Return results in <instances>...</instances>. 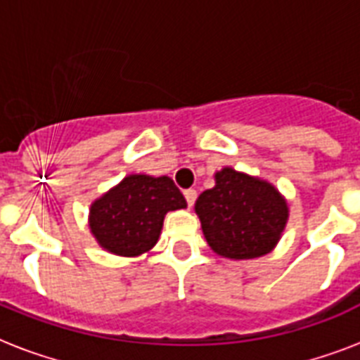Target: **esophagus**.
<instances>
[{"label":"esophagus","instance_id":"1","mask_svg":"<svg viewBox=\"0 0 360 360\" xmlns=\"http://www.w3.org/2000/svg\"><path fill=\"white\" fill-rule=\"evenodd\" d=\"M183 194H185V200H186V205H188V207H192V205H194V202H196V191H194V188H186L185 192H183Z\"/></svg>","mask_w":360,"mask_h":360}]
</instances>
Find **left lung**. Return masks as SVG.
I'll return each instance as SVG.
<instances>
[{
  "label": "left lung",
  "instance_id": "left-lung-1",
  "mask_svg": "<svg viewBox=\"0 0 360 360\" xmlns=\"http://www.w3.org/2000/svg\"><path fill=\"white\" fill-rule=\"evenodd\" d=\"M214 179L217 185L196 202L209 246L230 259H250L273 250L288 220V205L278 191L231 168Z\"/></svg>",
  "mask_w": 360,
  "mask_h": 360
}]
</instances>
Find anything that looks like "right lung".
Returning <instances> with one entry per match:
<instances>
[{"label":"right lung","mask_w":360,"mask_h":360,"mask_svg":"<svg viewBox=\"0 0 360 360\" xmlns=\"http://www.w3.org/2000/svg\"><path fill=\"white\" fill-rule=\"evenodd\" d=\"M186 202L169 177L129 175L91 205L93 236L117 256H138L155 246L164 214Z\"/></svg>","instance_id":"1"}]
</instances>
